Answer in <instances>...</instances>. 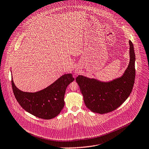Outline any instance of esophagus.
Segmentation results:
<instances>
[{
    "mask_svg": "<svg viewBox=\"0 0 149 149\" xmlns=\"http://www.w3.org/2000/svg\"><path fill=\"white\" fill-rule=\"evenodd\" d=\"M74 73H75V74H78L79 73V72H78V71H75Z\"/></svg>",
    "mask_w": 149,
    "mask_h": 149,
    "instance_id": "1",
    "label": "esophagus"
}]
</instances>
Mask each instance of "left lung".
I'll use <instances>...</instances> for the list:
<instances>
[{"label": "left lung", "mask_w": 149, "mask_h": 149, "mask_svg": "<svg viewBox=\"0 0 149 149\" xmlns=\"http://www.w3.org/2000/svg\"><path fill=\"white\" fill-rule=\"evenodd\" d=\"M130 44V61L127 69L121 77L104 83L79 75L76 78L86 107L95 113H106L115 111L129 97L134 84L136 69L134 46Z\"/></svg>", "instance_id": "8db88e82"}]
</instances>
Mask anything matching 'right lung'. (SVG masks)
I'll use <instances>...</instances> for the list:
<instances>
[{"mask_svg": "<svg viewBox=\"0 0 149 149\" xmlns=\"http://www.w3.org/2000/svg\"><path fill=\"white\" fill-rule=\"evenodd\" d=\"M74 80L71 74H65L47 88L36 93L24 92L19 90L11 80L14 96L26 112L42 119L56 117L64 106V95L67 86Z\"/></svg>", "mask_w": 149, "mask_h": 149, "instance_id": "obj_1", "label": "right lung"}]
</instances>
